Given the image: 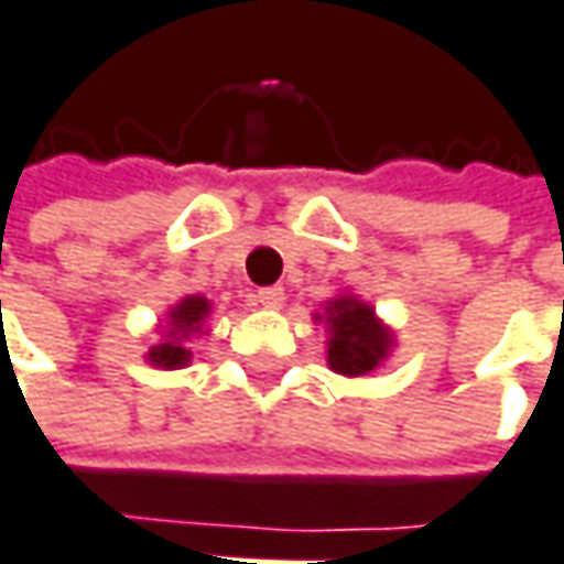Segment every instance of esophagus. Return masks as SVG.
Listing matches in <instances>:
<instances>
[{"label": "esophagus", "instance_id": "esophagus-1", "mask_svg": "<svg viewBox=\"0 0 564 564\" xmlns=\"http://www.w3.org/2000/svg\"><path fill=\"white\" fill-rule=\"evenodd\" d=\"M256 302L262 305V308H281L283 305V286H264L256 293Z\"/></svg>", "mask_w": 564, "mask_h": 564}]
</instances>
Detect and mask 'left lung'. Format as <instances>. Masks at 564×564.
I'll list each match as a JSON object with an SVG mask.
<instances>
[{"instance_id":"left-lung-1","label":"left lung","mask_w":564,"mask_h":564,"mask_svg":"<svg viewBox=\"0 0 564 564\" xmlns=\"http://www.w3.org/2000/svg\"><path fill=\"white\" fill-rule=\"evenodd\" d=\"M327 324V365L346 375V378H361L371 375L380 361L390 356L393 334L383 327L371 305H365L356 296H337L324 305V315H315Z\"/></svg>"}]
</instances>
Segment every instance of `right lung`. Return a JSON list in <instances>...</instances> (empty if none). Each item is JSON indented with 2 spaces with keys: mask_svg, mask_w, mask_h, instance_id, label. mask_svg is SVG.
<instances>
[{
  "mask_svg": "<svg viewBox=\"0 0 564 564\" xmlns=\"http://www.w3.org/2000/svg\"><path fill=\"white\" fill-rule=\"evenodd\" d=\"M212 312V302L205 296H186L181 300L171 312H167V334L165 340L149 346L147 359L155 365V368H184L189 361V349L184 346L186 337L199 334L203 330L205 318Z\"/></svg>",
  "mask_w": 564,
  "mask_h": 564,
  "instance_id": "1",
  "label": "right lung"
}]
</instances>
